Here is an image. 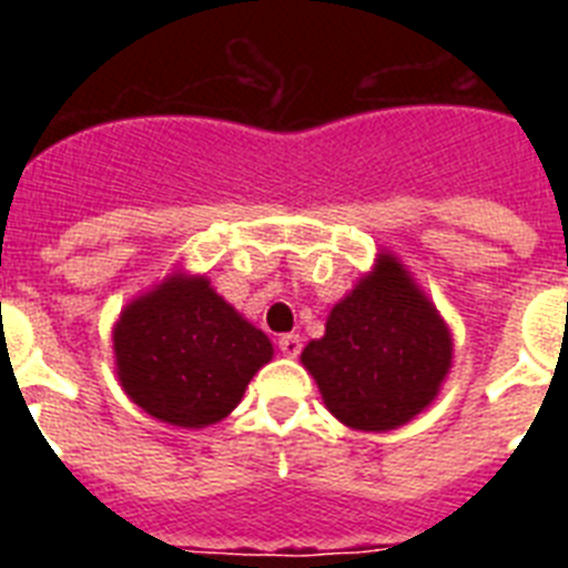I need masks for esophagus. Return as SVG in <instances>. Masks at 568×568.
<instances>
[{
	"label": "esophagus",
	"instance_id": "obj_1",
	"mask_svg": "<svg viewBox=\"0 0 568 568\" xmlns=\"http://www.w3.org/2000/svg\"><path fill=\"white\" fill-rule=\"evenodd\" d=\"M278 349L284 355H290V358H295V355L301 353V335H281L278 338Z\"/></svg>",
	"mask_w": 568,
	"mask_h": 568
}]
</instances>
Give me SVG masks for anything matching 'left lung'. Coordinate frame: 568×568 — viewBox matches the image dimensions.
I'll use <instances>...</instances> for the list:
<instances>
[{
	"mask_svg": "<svg viewBox=\"0 0 568 568\" xmlns=\"http://www.w3.org/2000/svg\"><path fill=\"white\" fill-rule=\"evenodd\" d=\"M301 364L341 424L386 433L433 404L453 366V335L404 264L381 253L329 310L327 333L304 346Z\"/></svg>",
	"mask_w": 568,
	"mask_h": 568,
	"instance_id": "left-lung-1",
	"label": "left lung"
}]
</instances>
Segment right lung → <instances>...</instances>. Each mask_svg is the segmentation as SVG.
Here are the masks:
<instances>
[{"instance_id": "right-lung-1", "label": "right lung", "mask_w": 568, "mask_h": 568, "mask_svg": "<svg viewBox=\"0 0 568 568\" xmlns=\"http://www.w3.org/2000/svg\"><path fill=\"white\" fill-rule=\"evenodd\" d=\"M122 389L164 424H219L273 358V344L204 275L175 273L130 301L113 327Z\"/></svg>"}]
</instances>
